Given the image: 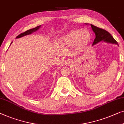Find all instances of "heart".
<instances>
[{"label": "heart", "mask_w": 124, "mask_h": 124, "mask_svg": "<svg viewBox=\"0 0 124 124\" xmlns=\"http://www.w3.org/2000/svg\"><path fill=\"white\" fill-rule=\"evenodd\" d=\"M91 40V35L87 30H73L61 39L62 42L66 44L75 42L76 47L78 49L84 48L88 44Z\"/></svg>", "instance_id": "1"}]
</instances>
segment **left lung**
Segmentation results:
<instances>
[{
	"mask_svg": "<svg viewBox=\"0 0 124 124\" xmlns=\"http://www.w3.org/2000/svg\"><path fill=\"white\" fill-rule=\"evenodd\" d=\"M91 26L93 32L96 34V38L94 39V42H93L92 45H94L97 43L99 42L102 40L106 42L118 45L117 41L115 40L114 37L111 35V34L108 32L102 29V28L94 26V25L92 24H91Z\"/></svg>",
	"mask_w": 124,
	"mask_h": 124,
	"instance_id": "8db88e82",
	"label": "left lung"
}]
</instances>
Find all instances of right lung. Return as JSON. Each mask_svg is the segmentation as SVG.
Segmentation results:
<instances>
[{
  "label": "right lung",
  "instance_id": "obj_1",
  "mask_svg": "<svg viewBox=\"0 0 124 124\" xmlns=\"http://www.w3.org/2000/svg\"><path fill=\"white\" fill-rule=\"evenodd\" d=\"M41 27V26H39L36 27L34 28H32V29H30L29 30H27V31H26V32H23V33H21L20 35H19L18 36L16 37V38L18 39V38H20V37H22L23 36H26V35H30V34L32 33V32H34L35 31H36L37 30H39L40 27ZM12 43L10 44H12Z\"/></svg>",
  "mask_w": 124,
  "mask_h": 124
}]
</instances>
